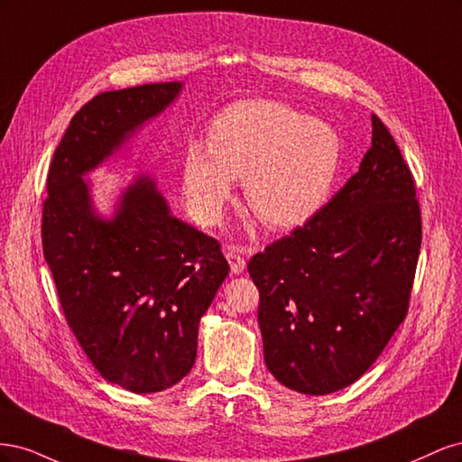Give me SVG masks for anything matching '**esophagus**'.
Here are the masks:
<instances>
[{"instance_id": "34e87169", "label": "esophagus", "mask_w": 462, "mask_h": 462, "mask_svg": "<svg viewBox=\"0 0 462 462\" xmlns=\"http://www.w3.org/2000/svg\"><path fill=\"white\" fill-rule=\"evenodd\" d=\"M246 250L239 248V246H227L226 248V258L229 260L231 265V272L235 275H241L246 270V260H245Z\"/></svg>"}]
</instances>
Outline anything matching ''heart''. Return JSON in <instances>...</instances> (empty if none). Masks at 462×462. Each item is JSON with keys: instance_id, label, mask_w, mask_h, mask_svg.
Listing matches in <instances>:
<instances>
[{"instance_id": "1", "label": "heart", "mask_w": 462, "mask_h": 462, "mask_svg": "<svg viewBox=\"0 0 462 462\" xmlns=\"http://www.w3.org/2000/svg\"><path fill=\"white\" fill-rule=\"evenodd\" d=\"M206 145L190 144L183 158V194L202 226L221 221L236 179H245L246 206L263 226H302L326 204L343 153L331 125L273 100L226 107Z\"/></svg>"}]
</instances>
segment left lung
I'll use <instances>...</instances> for the list:
<instances>
[{
  "label": "left lung",
  "instance_id": "obj_1",
  "mask_svg": "<svg viewBox=\"0 0 462 462\" xmlns=\"http://www.w3.org/2000/svg\"><path fill=\"white\" fill-rule=\"evenodd\" d=\"M335 197L248 262L265 366L304 395L355 383L407 316L422 243L414 180L385 125Z\"/></svg>",
  "mask_w": 462,
  "mask_h": 462
}]
</instances>
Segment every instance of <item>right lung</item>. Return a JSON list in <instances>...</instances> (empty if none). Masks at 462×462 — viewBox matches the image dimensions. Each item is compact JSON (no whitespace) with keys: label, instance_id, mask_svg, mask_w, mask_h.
Listing matches in <instances>:
<instances>
[{"label":"right lung","instance_id":"right-lung-1","mask_svg":"<svg viewBox=\"0 0 462 462\" xmlns=\"http://www.w3.org/2000/svg\"><path fill=\"white\" fill-rule=\"evenodd\" d=\"M183 82L102 92L71 119L53 153L42 246L82 351L107 382L158 393L190 372L199 324L226 282L216 239L171 214L156 179L138 173L111 216L97 212L90 171L160 117Z\"/></svg>","mask_w":462,"mask_h":462}]
</instances>
